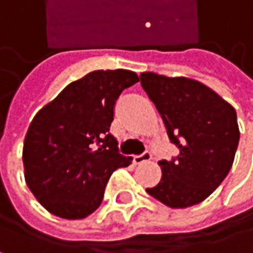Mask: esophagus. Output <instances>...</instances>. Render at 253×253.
Masks as SVG:
<instances>
[{"mask_svg":"<svg viewBox=\"0 0 253 253\" xmlns=\"http://www.w3.org/2000/svg\"><path fill=\"white\" fill-rule=\"evenodd\" d=\"M152 158V153H150V150H144L141 155H137V156H134V160H132V163L137 166V164H143V163H147L149 160Z\"/></svg>","mask_w":253,"mask_h":253,"instance_id":"1","label":"esophagus"}]
</instances>
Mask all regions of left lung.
<instances>
[{
	"mask_svg": "<svg viewBox=\"0 0 253 253\" xmlns=\"http://www.w3.org/2000/svg\"><path fill=\"white\" fill-rule=\"evenodd\" d=\"M179 155L160 161L163 177L146 192L173 209L206 200L227 177L239 146L233 106L206 84L186 77L140 74Z\"/></svg>",
	"mask_w": 253,
	"mask_h": 253,
	"instance_id": "8db88e82",
	"label": "left lung"
}]
</instances>
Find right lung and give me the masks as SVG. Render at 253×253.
<instances>
[{"label":"right lung","instance_id":"obj_1","mask_svg":"<svg viewBox=\"0 0 253 253\" xmlns=\"http://www.w3.org/2000/svg\"><path fill=\"white\" fill-rule=\"evenodd\" d=\"M138 82L129 70H98L70 83L31 122L23 143L26 185L50 213L82 219L95 211L112 173L128 167L110 134L124 89Z\"/></svg>","mask_w":253,"mask_h":253}]
</instances>
